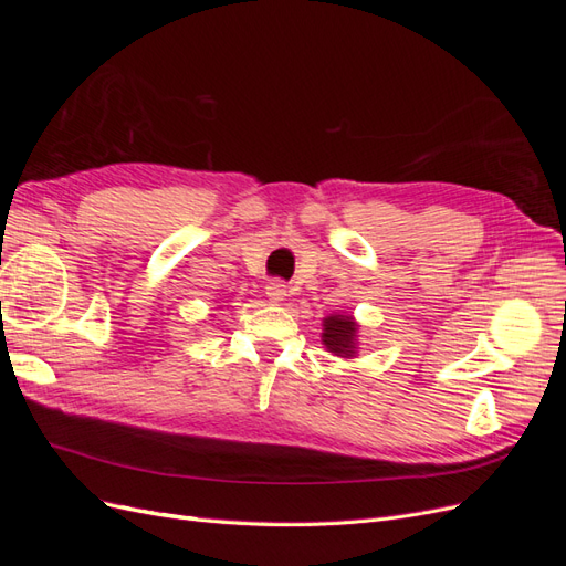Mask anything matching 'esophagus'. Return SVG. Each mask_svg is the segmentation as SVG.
Listing matches in <instances>:
<instances>
[{
    "label": "esophagus",
    "mask_w": 566,
    "mask_h": 566,
    "mask_svg": "<svg viewBox=\"0 0 566 566\" xmlns=\"http://www.w3.org/2000/svg\"><path fill=\"white\" fill-rule=\"evenodd\" d=\"M285 295H287V290H285V285L281 281H269L266 283V297L271 302H283Z\"/></svg>",
    "instance_id": "obj_1"
}]
</instances>
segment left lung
<instances>
[{
	"label": "left lung",
	"instance_id": "left-lung-1",
	"mask_svg": "<svg viewBox=\"0 0 566 566\" xmlns=\"http://www.w3.org/2000/svg\"><path fill=\"white\" fill-rule=\"evenodd\" d=\"M356 333L358 325L349 314H331L328 318H323L321 339L325 349L335 356L349 358L356 354Z\"/></svg>",
	"mask_w": 566,
	"mask_h": 566
}]
</instances>
